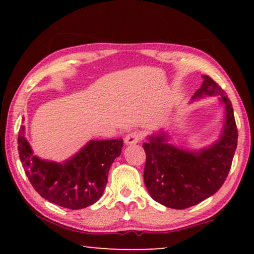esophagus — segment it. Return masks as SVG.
Here are the masks:
<instances>
[{"instance_id":"1","label":"esophagus","mask_w":254,"mask_h":254,"mask_svg":"<svg viewBox=\"0 0 254 254\" xmlns=\"http://www.w3.org/2000/svg\"><path fill=\"white\" fill-rule=\"evenodd\" d=\"M141 140V134L136 131H132L128 133V134L126 135L124 137V142H126L127 145H132V144H136L139 141Z\"/></svg>"}]
</instances>
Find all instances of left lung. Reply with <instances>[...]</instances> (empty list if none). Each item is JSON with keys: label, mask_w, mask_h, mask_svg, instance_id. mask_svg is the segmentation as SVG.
Instances as JSON below:
<instances>
[{"label": "left lung", "mask_w": 254, "mask_h": 254, "mask_svg": "<svg viewBox=\"0 0 254 254\" xmlns=\"http://www.w3.org/2000/svg\"><path fill=\"white\" fill-rule=\"evenodd\" d=\"M203 84L191 102L218 96L224 106L223 128L213 144L190 150L170 142V133L160 128L147 136L144 184L150 196L166 207L184 209L214 195L224 184L231 169L238 130L234 112L225 92L210 77L203 75Z\"/></svg>", "instance_id": "obj_1"}]
</instances>
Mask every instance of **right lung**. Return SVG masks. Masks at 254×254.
Here are the masks:
<instances>
[{
  "instance_id": "add662e5",
  "label": "right lung",
  "mask_w": 254,
  "mask_h": 254,
  "mask_svg": "<svg viewBox=\"0 0 254 254\" xmlns=\"http://www.w3.org/2000/svg\"><path fill=\"white\" fill-rule=\"evenodd\" d=\"M122 147L123 139L91 140L69 159L57 162L33 154L24 126L18 136L20 160L33 188L50 203L69 209L85 208L101 198Z\"/></svg>"
}]
</instances>
